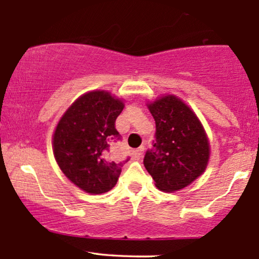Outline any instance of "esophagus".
Here are the masks:
<instances>
[{
	"label": "esophagus",
	"instance_id": "34e87169",
	"mask_svg": "<svg viewBox=\"0 0 259 259\" xmlns=\"http://www.w3.org/2000/svg\"><path fill=\"white\" fill-rule=\"evenodd\" d=\"M144 151H145V147L144 146H140L139 148H136L135 151H133L134 159H140V158H141L142 154H144Z\"/></svg>",
	"mask_w": 259,
	"mask_h": 259
}]
</instances>
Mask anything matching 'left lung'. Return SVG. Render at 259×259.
<instances>
[{
  "label": "left lung",
  "mask_w": 259,
  "mask_h": 259,
  "mask_svg": "<svg viewBox=\"0 0 259 259\" xmlns=\"http://www.w3.org/2000/svg\"><path fill=\"white\" fill-rule=\"evenodd\" d=\"M147 107L156 121V141L145 154V168L160 191H179L206 170L210 156L206 130L175 95L158 97Z\"/></svg>",
  "instance_id": "obj_1"
}]
</instances>
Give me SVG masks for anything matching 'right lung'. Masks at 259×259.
<instances>
[{"mask_svg": "<svg viewBox=\"0 0 259 259\" xmlns=\"http://www.w3.org/2000/svg\"><path fill=\"white\" fill-rule=\"evenodd\" d=\"M123 108V100L111 92H86L64 112L53 133L52 148L58 167L88 194L112 190L129 160L117 158L112 152L114 142L120 140L114 125Z\"/></svg>", "mask_w": 259, "mask_h": 259, "instance_id": "obj_1", "label": "right lung"}]
</instances>
